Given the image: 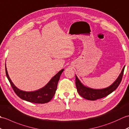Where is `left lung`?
<instances>
[{
    "label": "left lung",
    "mask_w": 129,
    "mask_h": 129,
    "mask_svg": "<svg viewBox=\"0 0 129 129\" xmlns=\"http://www.w3.org/2000/svg\"><path fill=\"white\" fill-rule=\"evenodd\" d=\"M125 67V66L123 67L120 74H119L118 78L115 80V82L110 86L103 89H93L85 86L76 75V85L77 91L83 98L89 101H95L107 96L115 90L120 83L124 74Z\"/></svg>",
    "instance_id": "obj_1"
}]
</instances>
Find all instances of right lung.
<instances>
[{
  "label": "right lung",
  "instance_id": "obj_1",
  "mask_svg": "<svg viewBox=\"0 0 129 129\" xmlns=\"http://www.w3.org/2000/svg\"><path fill=\"white\" fill-rule=\"evenodd\" d=\"M63 71L64 69H62L59 71L55 76H54L51 79L48 83L42 88L35 91H26L19 89L14 84L9 76L6 67V64H5V72H6L7 77L16 95L24 101L34 103H46L52 99L56 93L60 76Z\"/></svg>",
  "mask_w": 129,
  "mask_h": 129
}]
</instances>
